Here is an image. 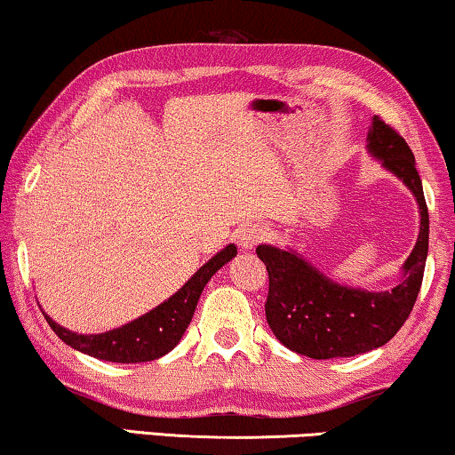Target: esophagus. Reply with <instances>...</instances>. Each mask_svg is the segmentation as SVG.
Instances as JSON below:
<instances>
[{"label": "esophagus", "instance_id": "1", "mask_svg": "<svg viewBox=\"0 0 455 455\" xmlns=\"http://www.w3.org/2000/svg\"><path fill=\"white\" fill-rule=\"evenodd\" d=\"M267 238H269V229L265 226H259V223H252V226H248L240 234V246L242 251H252V248H257Z\"/></svg>", "mask_w": 455, "mask_h": 455}]
</instances>
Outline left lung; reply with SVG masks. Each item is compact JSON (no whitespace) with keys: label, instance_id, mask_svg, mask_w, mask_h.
<instances>
[{"label":"left lung","instance_id":"left-lung-1","mask_svg":"<svg viewBox=\"0 0 455 455\" xmlns=\"http://www.w3.org/2000/svg\"><path fill=\"white\" fill-rule=\"evenodd\" d=\"M369 151L412 190L420 207V232L394 290L364 291L331 282L290 251L259 246L269 273L265 315L285 347L315 360L356 356L385 346L400 331L419 298L428 252V209L414 155L400 132L372 117Z\"/></svg>","mask_w":455,"mask_h":455}]
</instances>
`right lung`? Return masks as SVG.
<instances>
[{
  "instance_id": "right-lung-1",
  "label": "right lung",
  "mask_w": 455,
  "mask_h": 455,
  "mask_svg": "<svg viewBox=\"0 0 455 455\" xmlns=\"http://www.w3.org/2000/svg\"><path fill=\"white\" fill-rule=\"evenodd\" d=\"M234 257L235 246H226L209 263H204L170 300L159 304L151 313L142 315L140 319L114 329V331H105L99 335H78L72 333L70 329L60 327L47 315L45 319L61 341H66L74 350L89 354V356L126 364L157 360L164 354L173 350V346L182 339L186 327L190 325L192 315H195L196 302L203 294L204 285L213 277L215 271H220Z\"/></svg>"
}]
</instances>
